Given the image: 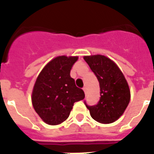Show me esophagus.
I'll use <instances>...</instances> for the list:
<instances>
[{"instance_id": "esophagus-1", "label": "esophagus", "mask_w": 154, "mask_h": 154, "mask_svg": "<svg viewBox=\"0 0 154 154\" xmlns=\"http://www.w3.org/2000/svg\"><path fill=\"white\" fill-rule=\"evenodd\" d=\"M83 90H84V92H85V94H86V93H87V88L85 86L84 87V88H83Z\"/></svg>"}]
</instances>
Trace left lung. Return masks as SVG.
<instances>
[{
	"instance_id": "8db88e82",
	"label": "left lung",
	"mask_w": 154,
	"mask_h": 154,
	"mask_svg": "<svg viewBox=\"0 0 154 154\" xmlns=\"http://www.w3.org/2000/svg\"><path fill=\"white\" fill-rule=\"evenodd\" d=\"M100 84L101 98L97 105L88 106L93 119L101 124L116 122L124 113L130 101V90L122 70L105 56H84Z\"/></svg>"
}]
</instances>
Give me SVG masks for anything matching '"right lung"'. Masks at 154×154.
<instances>
[{
	"label": "right lung",
	"instance_id": "1",
	"mask_svg": "<svg viewBox=\"0 0 154 154\" xmlns=\"http://www.w3.org/2000/svg\"><path fill=\"white\" fill-rule=\"evenodd\" d=\"M77 56H58L42 69L32 92V104L46 124L57 125L66 121L73 104L85 98V93L76 86L70 70Z\"/></svg>",
	"mask_w": 154,
	"mask_h": 154
}]
</instances>
